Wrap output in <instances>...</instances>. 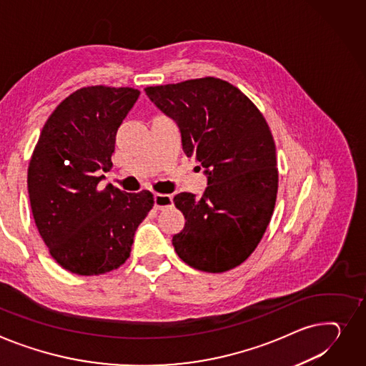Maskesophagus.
Returning <instances> with one entry per match:
<instances>
[{"label": "esophagus", "instance_id": "obj_1", "mask_svg": "<svg viewBox=\"0 0 366 366\" xmlns=\"http://www.w3.org/2000/svg\"><path fill=\"white\" fill-rule=\"evenodd\" d=\"M172 196H167V194H154V207L156 209H164L172 206Z\"/></svg>", "mask_w": 366, "mask_h": 366}]
</instances>
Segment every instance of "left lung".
<instances>
[{
  "label": "left lung",
  "instance_id": "8db88e82",
  "mask_svg": "<svg viewBox=\"0 0 366 366\" xmlns=\"http://www.w3.org/2000/svg\"><path fill=\"white\" fill-rule=\"evenodd\" d=\"M144 91L177 122L184 153L207 175L200 199L191 192L174 197L185 217L172 238L175 252L194 269L229 271L254 252L274 213L278 167L271 129L249 97L222 79Z\"/></svg>",
  "mask_w": 366,
  "mask_h": 366
}]
</instances>
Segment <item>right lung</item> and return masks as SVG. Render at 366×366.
Masks as SVG:
<instances>
[{
	"mask_svg": "<svg viewBox=\"0 0 366 366\" xmlns=\"http://www.w3.org/2000/svg\"><path fill=\"white\" fill-rule=\"evenodd\" d=\"M139 91L85 86L56 107L28 169L31 209L48 252L66 271L102 275L131 254L134 235L154 204L147 189L99 184L113 166L116 134Z\"/></svg>",
	"mask_w": 366,
	"mask_h": 366,
	"instance_id": "add662e5",
	"label": "right lung"
}]
</instances>
